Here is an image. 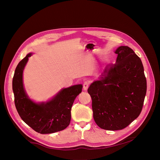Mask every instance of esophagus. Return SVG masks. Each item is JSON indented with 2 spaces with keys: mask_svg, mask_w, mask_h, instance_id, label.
I'll list each match as a JSON object with an SVG mask.
<instances>
[{
  "mask_svg": "<svg viewBox=\"0 0 160 160\" xmlns=\"http://www.w3.org/2000/svg\"><path fill=\"white\" fill-rule=\"evenodd\" d=\"M89 82H88V81L85 82L83 83V90L84 91H87L88 88H89Z\"/></svg>",
  "mask_w": 160,
  "mask_h": 160,
  "instance_id": "1",
  "label": "esophagus"
}]
</instances>
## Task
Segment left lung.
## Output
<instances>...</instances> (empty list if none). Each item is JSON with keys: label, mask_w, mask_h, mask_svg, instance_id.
<instances>
[{"label": "left lung", "mask_w": 160, "mask_h": 160, "mask_svg": "<svg viewBox=\"0 0 160 160\" xmlns=\"http://www.w3.org/2000/svg\"><path fill=\"white\" fill-rule=\"evenodd\" d=\"M115 53L116 63L106 66L100 80L88 90L96 123L108 131L123 129L138 118L147 91L140 57L128 46H120Z\"/></svg>", "instance_id": "8db88e82"}]
</instances>
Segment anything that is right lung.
Masks as SVG:
<instances>
[{
  "mask_svg": "<svg viewBox=\"0 0 160 160\" xmlns=\"http://www.w3.org/2000/svg\"><path fill=\"white\" fill-rule=\"evenodd\" d=\"M32 53H29L17 65L13 78L15 105L22 120L40 134H50L65 129L69 125L73 102L82 92L78 84L62 89L47 102L35 103L29 98L23 85V71Z\"/></svg>",
  "mask_w": 160,
  "mask_h": 160,
  "instance_id": "obj_1",
  "label": "right lung"
}]
</instances>
